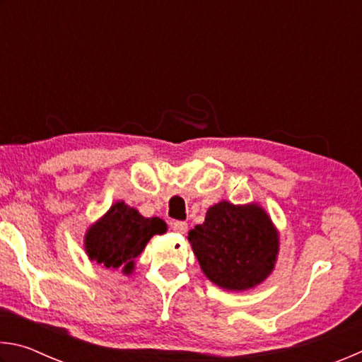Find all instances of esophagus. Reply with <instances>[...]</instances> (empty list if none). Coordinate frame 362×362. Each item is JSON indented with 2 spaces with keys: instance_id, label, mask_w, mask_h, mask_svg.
<instances>
[{
  "instance_id": "obj_1",
  "label": "esophagus",
  "mask_w": 362,
  "mask_h": 362,
  "mask_svg": "<svg viewBox=\"0 0 362 362\" xmlns=\"http://www.w3.org/2000/svg\"><path fill=\"white\" fill-rule=\"evenodd\" d=\"M170 226H173V230L180 233V235H185L187 230H188V225L187 222H182V220H175V222L170 223Z\"/></svg>"
}]
</instances>
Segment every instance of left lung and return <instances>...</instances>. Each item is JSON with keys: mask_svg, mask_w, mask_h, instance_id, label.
Listing matches in <instances>:
<instances>
[{"mask_svg": "<svg viewBox=\"0 0 362 362\" xmlns=\"http://www.w3.org/2000/svg\"><path fill=\"white\" fill-rule=\"evenodd\" d=\"M188 241L206 276L228 291L265 281L279 249L278 231L260 206L228 201L209 207L204 223L189 230Z\"/></svg>", "mask_w": 362, "mask_h": 362, "instance_id": "1", "label": "left lung"}]
</instances>
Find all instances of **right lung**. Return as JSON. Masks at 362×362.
Instances as JSON below:
<instances>
[{"label": "right lung", "mask_w": 362, "mask_h": 362, "mask_svg": "<svg viewBox=\"0 0 362 362\" xmlns=\"http://www.w3.org/2000/svg\"><path fill=\"white\" fill-rule=\"evenodd\" d=\"M168 226L158 217L145 218L137 209L118 201L99 222L86 233L88 257L107 268L134 269V260L145 249L151 236L166 233Z\"/></svg>", "instance_id": "add662e5"}]
</instances>
